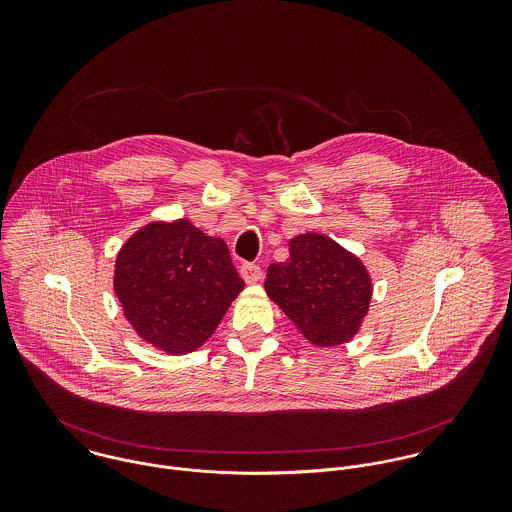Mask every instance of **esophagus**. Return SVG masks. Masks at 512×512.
<instances>
[{
  "mask_svg": "<svg viewBox=\"0 0 512 512\" xmlns=\"http://www.w3.org/2000/svg\"><path fill=\"white\" fill-rule=\"evenodd\" d=\"M240 276L244 278L246 284H256L262 278V268L256 264H242L240 266Z\"/></svg>",
  "mask_w": 512,
  "mask_h": 512,
  "instance_id": "esophagus-1",
  "label": "esophagus"
}]
</instances>
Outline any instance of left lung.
I'll use <instances>...</instances> for the list:
<instances>
[{"label":"left lung","mask_w":512,"mask_h":512,"mask_svg":"<svg viewBox=\"0 0 512 512\" xmlns=\"http://www.w3.org/2000/svg\"><path fill=\"white\" fill-rule=\"evenodd\" d=\"M264 290L317 347L351 341L365 321L372 278L359 256L325 234L290 240V258L270 264Z\"/></svg>","instance_id":"8db88e82"}]
</instances>
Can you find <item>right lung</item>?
I'll return each mask as SVG.
<instances>
[{"label":"right lung","instance_id":"add662e5","mask_svg":"<svg viewBox=\"0 0 512 512\" xmlns=\"http://www.w3.org/2000/svg\"><path fill=\"white\" fill-rule=\"evenodd\" d=\"M114 268L124 317L167 355L203 347L244 290L226 242L189 219L142 226L120 248Z\"/></svg>","mask_w":512,"mask_h":512}]
</instances>
